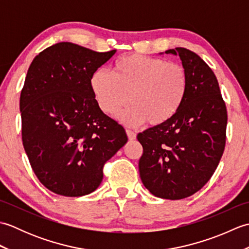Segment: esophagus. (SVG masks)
<instances>
[{
    "instance_id": "1",
    "label": "esophagus",
    "mask_w": 249,
    "mask_h": 249,
    "mask_svg": "<svg viewBox=\"0 0 249 249\" xmlns=\"http://www.w3.org/2000/svg\"><path fill=\"white\" fill-rule=\"evenodd\" d=\"M126 134H127V137L129 140H135L136 137H137V134L135 133V131L130 130V129H126Z\"/></svg>"
}]
</instances>
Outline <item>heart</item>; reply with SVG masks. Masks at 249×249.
Masks as SVG:
<instances>
[{
    "mask_svg": "<svg viewBox=\"0 0 249 249\" xmlns=\"http://www.w3.org/2000/svg\"><path fill=\"white\" fill-rule=\"evenodd\" d=\"M99 109L113 115L129 103L119 115L124 124L138 126L149 122L160 126L181 110L188 92V73L178 63L160 57L128 54L114 62L112 72L98 68L89 79Z\"/></svg>",
    "mask_w": 249,
    "mask_h": 249,
    "instance_id": "obj_1",
    "label": "heart"
}]
</instances>
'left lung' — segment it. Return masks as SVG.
<instances>
[{
    "instance_id": "left-lung-1",
    "label": "left lung",
    "mask_w": 249,
    "mask_h": 249,
    "mask_svg": "<svg viewBox=\"0 0 249 249\" xmlns=\"http://www.w3.org/2000/svg\"><path fill=\"white\" fill-rule=\"evenodd\" d=\"M178 55L188 73V92L181 110L168 123L137 136L143 147L141 181L152 195L179 200L197 193L213 176L225 150L227 108L210 66L186 48Z\"/></svg>"
}]
</instances>
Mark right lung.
<instances>
[{
	"label": "right lung",
	"instance_id": "1",
	"mask_svg": "<svg viewBox=\"0 0 249 249\" xmlns=\"http://www.w3.org/2000/svg\"><path fill=\"white\" fill-rule=\"evenodd\" d=\"M115 51L63 41L41 51L29 67L20 95L22 142L37 178L56 195L94 192L105 163L127 142L89 86L92 73Z\"/></svg>",
	"mask_w": 249,
	"mask_h": 249
}]
</instances>
